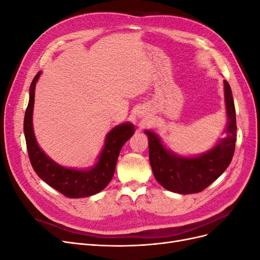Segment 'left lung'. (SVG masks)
Returning <instances> with one entry per match:
<instances>
[{
    "label": "left lung",
    "instance_id": "left-lung-1",
    "mask_svg": "<svg viewBox=\"0 0 260 260\" xmlns=\"http://www.w3.org/2000/svg\"><path fill=\"white\" fill-rule=\"evenodd\" d=\"M223 82L229 119L225 130L226 138L220 140L217 146L208 153L193 158L176 156L164 147L153 132L145 131L148 137L149 162L154 177L167 190L179 194L202 192L229 167L237 142V118L230 84L225 80Z\"/></svg>",
    "mask_w": 260,
    "mask_h": 260
}]
</instances>
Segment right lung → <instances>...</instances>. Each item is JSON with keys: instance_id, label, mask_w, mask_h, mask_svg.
Instances as JSON below:
<instances>
[{"instance_id": "add662e5", "label": "right lung", "mask_w": 260, "mask_h": 260, "mask_svg": "<svg viewBox=\"0 0 260 260\" xmlns=\"http://www.w3.org/2000/svg\"><path fill=\"white\" fill-rule=\"evenodd\" d=\"M39 72L30 85V99L23 120L27 151L36 174L45 183L69 199L86 198L101 192L113 179L116 162L123 144L132 137L135 128L131 123L117 125L108 133L99 162L89 170L67 169L58 166L38 146L32 128L35 88L40 77Z\"/></svg>"}]
</instances>
